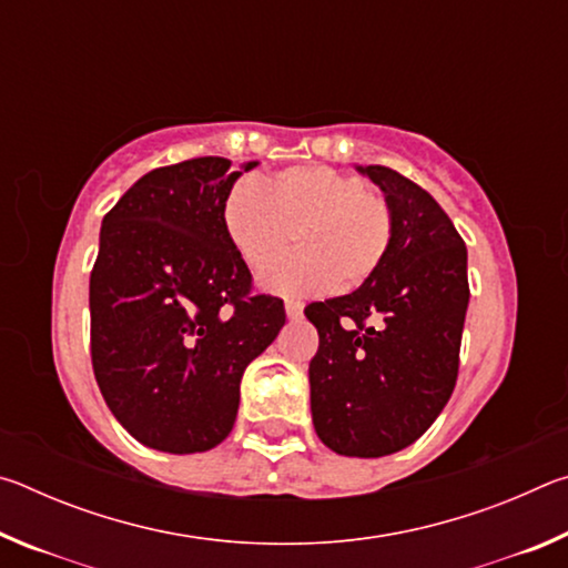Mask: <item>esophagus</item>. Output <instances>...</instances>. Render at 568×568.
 Instances as JSON below:
<instances>
[{
    "instance_id": "1",
    "label": "esophagus",
    "mask_w": 568,
    "mask_h": 568,
    "mask_svg": "<svg viewBox=\"0 0 568 568\" xmlns=\"http://www.w3.org/2000/svg\"><path fill=\"white\" fill-rule=\"evenodd\" d=\"M285 315L287 321H297L303 315V303L297 301H285Z\"/></svg>"
}]
</instances>
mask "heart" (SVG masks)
Listing matches in <instances>:
<instances>
[{
    "instance_id": "heart-1",
    "label": "heart",
    "mask_w": 568,
    "mask_h": 568,
    "mask_svg": "<svg viewBox=\"0 0 568 568\" xmlns=\"http://www.w3.org/2000/svg\"><path fill=\"white\" fill-rule=\"evenodd\" d=\"M223 225L250 271H265L295 236L301 251L271 267L261 285L277 295L348 291L386 261L393 240L388 200L328 165H293L265 182L243 178L223 203Z\"/></svg>"
}]
</instances>
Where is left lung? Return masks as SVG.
Listing matches in <instances>:
<instances>
[{"instance_id": "1", "label": "left lung", "mask_w": 568, "mask_h": 568, "mask_svg": "<svg viewBox=\"0 0 568 568\" xmlns=\"http://www.w3.org/2000/svg\"><path fill=\"white\" fill-rule=\"evenodd\" d=\"M355 170L388 200L390 250L358 291L305 307L321 338L307 378L323 444L341 456L381 458L426 434L454 393L468 253L416 182L383 165Z\"/></svg>"}]
</instances>
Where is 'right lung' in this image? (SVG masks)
<instances>
[{"label":"right lung","mask_w":568,"mask_h":568,"mask_svg":"<svg viewBox=\"0 0 568 568\" xmlns=\"http://www.w3.org/2000/svg\"><path fill=\"white\" fill-rule=\"evenodd\" d=\"M195 158L142 175L100 230L90 275L92 368L142 446L203 454L237 416L243 373L285 325L281 297L250 293L223 203L243 172Z\"/></svg>","instance_id":"obj_1"}]
</instances>
